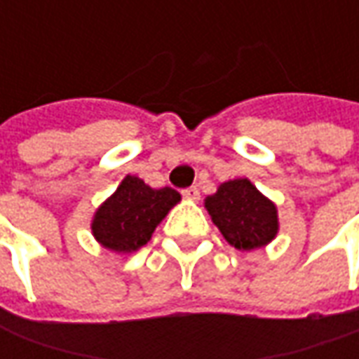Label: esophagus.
Instances as JSON below:
<instances>
[{"label": "esophagus", "instance_id": "34e87169", "mask_svg": "<svg viewBox=\"0 0 359 359\" xmlns=\"http://www.w3.org/2000/svg\"><path fill=\"white\" fill-rule=\"evenodd\" d=\"M182 196H184L187 200H200V190L196 187L184 188V190H182Z\"/></svg>", "mask_w": 359, "mask_h": 359}]
</instances>
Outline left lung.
<instances>
[{
	"label": "left lung",
	"mask_w": 359,
	"mask_h": 359,
	"mask_svg": "<svg viewBox=\"0 0 359 359\" xmlns=\"http://www.w3.org/2000/svg\"><path fill=\"white\" fill-rule=\"evenodd\" d=\"M205 208L225 241L236 250H254L269 244L277 234V208L248 179L223 182Z\"/></svg>",
	"instance_id": "8db88e82"
}]
</instances>
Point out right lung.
Returning a JSON list of instances; mask_svg holds the SVG:
<instances>
[{
	"mask_svg": "<svg viewBox=\"0 0 359 359\" xmlns=\"http://www.w3.org/2000/svg\"><path fill=\"white\" fill-rule=\"evenodd\" d=\"M180 194L165 187L154 190L138 177L126 175L117 192L95 211L92 233L95 241L113 252H134L148 244L151 233Z\"/></svg>",
	"mask_w": 359,
	"mask_h": 359,
	"instance_id": "obj_1",
	"label": "right lung"
}]
</instances>
